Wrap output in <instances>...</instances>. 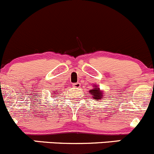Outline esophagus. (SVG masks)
Here are the masks:
<instances>
[{"instance_id":"1","label":"esophagus","mask_w":154,"mask_h":154,"mask_svg":"<svg viewBox=\"0 0 154 154\" xmlns=\"http://www.w3.org/2000/svg\"><path fill=\"white\" fill-rule=\"evenodd\" d=\"M73 86H74V87H76L77 89V88H80V83H74V84H73Z\"/></svg>"}]
</instances>
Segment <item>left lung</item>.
<instances>
[{"instance_id":"8db88e82","label":"left lung","mask_w":154,"mask_h":154,"mask_svg":"<svg viewBox=\"0 0 154 154\" xmlns=\"http://www.w3.org/2000/svg\"><path fill=\"white\" fill-rule=\"evenodd\" d=\"M89 93L91 94V96L94 98V99L97 100V101H100L101 98H103L104 97V92L103 90H101L100 88H98V86L94 84L93 89H90L89 91Z\"/></svg>"}]
</instances>
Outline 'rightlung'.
I'll list each match as a JSON object with an SVG mask.
<instances>
[{
    "label": "right lung",
    "mask_w": 154,
    "mask_h": 154,
    "mask_svg": "<svg viewBox=\"0 0 154 154\" xmlns=\"http://www.w3.org/2000/svg\"><path fill=\"white\" fill-rule=\"evenodd\" d=\"M58 94H59V92H58V91H54V92H53V93H52L51 95H56V96H57Z\"/></svg>",
    "instance_id": "add662e5"
}]
</instances>
